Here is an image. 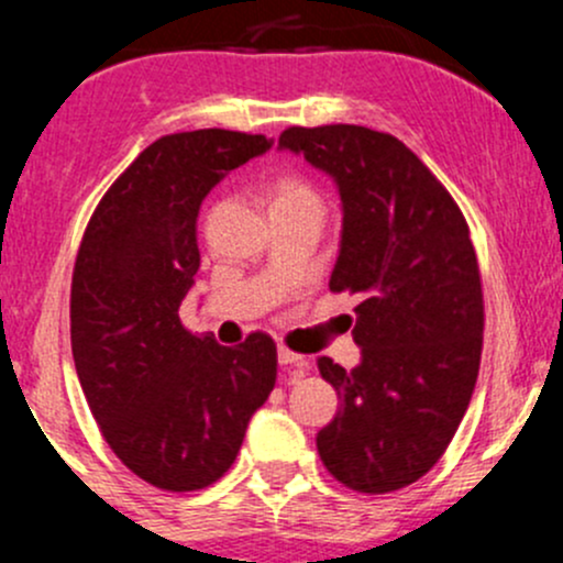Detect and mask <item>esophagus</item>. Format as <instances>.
Segmentation results:
<instances>
[{"label":"esophagus","mask_w":563,"mask_h":563,"mask_svg":"<svg viewBox=\"0 0 563 563\" xmlns=\"http://www.w3.org/2000/svg\"><path fill=\"white\" fill-rule=\"evenodd\" d=\"M277 362H280L283 367H294L299 376H302V373L310 367L308 360H305L302 354H294V351H288V349H277Z\"/></svg>","instance_id":"34e87169"}]
</instances>
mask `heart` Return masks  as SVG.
Segmentation results:
<instances>
[{
    "label": "heart",
    "mask_w": 563,
    "mask_h": 563,
    "mask_svg": "<svg viewBox=\"0 0 563 563\" xmlns=\"http://www.w3.org/2000/svg\"><path fill=\"white\" fill-rule=\"evenodd\" d=\"M272 212H283V209H321V196L308 179L297 174L277 176L275 185L269 190Z\"/></svg>",
    "instance_id": "b5f03b06"
}]
</instances>
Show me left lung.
Instances as JSON below:
<instances>
[{"instance_id": "8db88e82", "label": "left lung", "mask_w": 563, "mask_h": 563, "mask_svg": "<svg viewBox=\"0 0 563 563\" xmlns=\"http://www.w3.org/2000/svg\"><path fill=\"white\" fill-rule=\"evenodd\" d=\"M277 146L332 176L343 231L329 288L362 297L360 365L318 360L340 397L318 455L351 490H400L444 455L479 376L485 308L468 225L395 135L323 124L283 130Z\"/></svg>"}]
</instances>
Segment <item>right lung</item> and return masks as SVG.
Returning a JSON list of instances; mask_svg holds the SVG:
<instances>
[{
  "label": "right lung",
  "instance_id": "1",
  "mask_svg": "<svg viewBox=\"0 0 563 563\" xmlns=\"http://www.w3.org/2000/svg\"><path fill=\"white\" fill-rule=\"evenodd\" d=\"M269 146L264 135L218 128L163 135L108 187L78 250L70 291L78 382L108 446L161 490L218 482L275 389L269 334L229 349L179 321L201 266V201Z\"/></svg>",
  "mask_w": 563,
  "mask_h": 563
}]
</instances>
